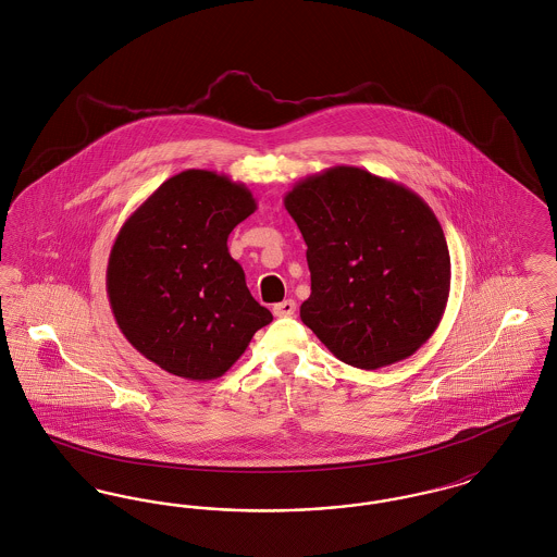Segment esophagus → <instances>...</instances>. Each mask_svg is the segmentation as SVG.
<instances>
[{"label":"esophagus","mask_w":557,"mask_h":557,"mask_svg":"<svg viewBox=\"0 0 557 557\" xmlns=\"http://www.w3.org/2000/svg\"><path fill=\"white\" fill-rule=\"evenodd\" d=\"M296 313V302L288 298V300H284V302H277V305H273V315L275 318H292Z\"/></svg>","instance_id":"34e87169"}]
</instances>
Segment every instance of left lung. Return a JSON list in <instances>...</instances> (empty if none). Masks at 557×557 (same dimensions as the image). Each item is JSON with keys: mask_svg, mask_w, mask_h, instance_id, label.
<instances>
[{"mask_svg": "<svg viewBox=\"0 0 557 557\" xmlns=\"http://www.w3.org/2000/svg\"><path fill=\"white\" fill-rule=\"evenodd\" d=\"M311 271L300 319L341 361L377 370L413 355L438 327L450 257L436 214L409 187L332 166L292 187Z\"/></svg>", "mask_w": 557, "mask_h": 557, "instance_id": "left-lung-1", "label": "left lung"}]
</instances>
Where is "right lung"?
<instances>
[{
    "label": "right lung",
    "mask_w": 557,
    "mask_h": 557,
    "mask_svg": "<svg viewBox=\"0 0 557 557\" xmlns=\"http://www.w3.org/2000/svg\"><path fill=\"white\" fill-rule=\"evenodd\" d=\"M255 211L244 184L187 169L123 223L108 259L110 309L160 370L196 382L221 377L271 323L227 248L232 230Z\"/></svg>",
    "instance_id": "1"
}]
</instances>
